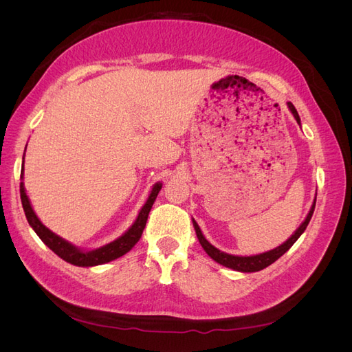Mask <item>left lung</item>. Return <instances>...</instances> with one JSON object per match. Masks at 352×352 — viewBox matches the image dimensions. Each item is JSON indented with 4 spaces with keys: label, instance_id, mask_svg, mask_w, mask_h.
I'll list each match as a JSON object with an SVG mask.
<instances>
[{
    "label": "left lung",
    "instance_id": "obj_1",
    "mask_svg": "<svg viewBox=\"0 0 352 352\" xmlns=\"http://www.w3.org/2000/svg\"><path fill=\"white\" fill-rule=\"evenodd\" d=\"M287 109L291 110L292 116L295 117L296 123L301 126V119L300 116H298V111L295 110V107L292 105V102H287ZM314 207H316V198L313 201V206L310 208V211H308V214L305 217V220L301 223L300 228H298L291 238H287L282 245H279V247H276L270 251H265V252H261V254H255V255H233V254H228V252H223L220 251L219 248H216L214 245H211L206 236L202 235V232L198 226V223L192 219V223H194V229H195V233H197V238L201 243V247L204 248V251L210 255V257L214 260L216 263L225 265V267H229L232 270H236V272H242V273H252V272H260L265 267H269L270 264H273L276 260L280 258L282 255L289 250L292 245L298 241V238H300L304 230L307 229L308 223H310L311 220V216L314 212Z\"/></svg>",
    "mask_w": 352,
    "mask_h": 352
}]
</instances>
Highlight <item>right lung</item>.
<instances>
[{"instance_id":"1","label":"right lung","mask_w":352,"mask_h":352,"mask_svg":"<svg viewBox=\"0 0 352 352\" xmlns=\"http://www.w3.org/2000/svg\"><path fill=\"white\" fill-rule=\"evenodd\" d=\"M23 162H25V155H23ZM23 175H25V170L22 168V173H20V179L22 180H23ZM162 186H163L162 182L154 184L150 195H148V198L145 201V204L142 206L141 211L138 212L136 220L132 223V226L127 229L122 236H119L107 245H104V247L95 248L91 251L82 250V248L76 247V245H73L69 241L56 235L54 232L50 230L44 225V223L38 219L36 212L34 211V208H32L29 197L26 195V189H25L23 182H20V198H22V206H23L25 214H26V219L29 221L30 228L35 230L39 239L44 242L51 251H54L60 258H63L73 265H78V267H94V265L105 264V263H110L116 258H119L135 247V243L142 236V232L145 229L146 220H148V214H150L151 207H153Z\"/></svg>"}]
</instances>
